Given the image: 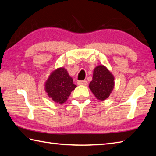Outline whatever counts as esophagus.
<instances>
[{"label":"esophagus","mask_w":156,"mask_h":156,"mask_svg":"<svg viewBox=\"0 0 156 156\" xmlns=\"http://www.w3.org/2000/svg\"><path fill=\"white\" fill-rule=\"evenodd\" d=\"M77 84L78 85H87V81L86 80H80L77 82Z\"/></svg>","instance_id":"34e87169"}]
</instances>
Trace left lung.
<instances>
[{"mask_svg": "<svg viewBox=\"0 0 156 156\" xmlns=\"http://www.w3.org/2000/svg\"><path fill=\"white\" fill-rule=\"evenodd\" d=\"M114 76L103 65L97 66L94 69L92 80L89 84V88L98 100L107 99L113 90Z\"/></svg>", "mask_w": 156, "mask_h": 156, "instance_id": "8db88e82", "label": "left lung"}]
</instances>
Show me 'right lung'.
<instances>
[{
  "instance_id": "1",
  "label": "right lung",
  "mask_w": 156,
  "mask_h": 156,
  "mask_svg": "<svg viewBox=\"0 0 156 156\" xmlns=\"http://www.w3.org/2000/svg\"><path fill=\"white\" fill-rule=\"evenodd\" d=\"M76 87V85L64 68L53 71L45 83V90L48 97L59 104L64 103Z\"/></svg>"
}]
</instances>
